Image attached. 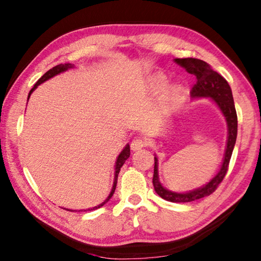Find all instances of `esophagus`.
I'll return each mask as SVG.
<instances>
[{"label":"esophagus","instance_id":"34e87169","mask_svg":"<svg viewBox=\"0 0 261 261\" xmlns=\"http://www.w3.org/2000/svg\"><path fill=\"white\" fill-rule=\"evenodd\" d=\"M145 145H146V143L143 138H135L131 141V149L132 151H138V149L143 148Z\"/></svg>","mask_w":261,"mask_h":261}]
</instances>
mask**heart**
<instances>
[{
	"label": "heart",
	"instance_id": "heart-1",
	"mask_svg": "<svg viewBox=\"0 0 261 261\" xmlns=\"http://www.w3.org/2000/svg\"><path fill=\"white\" fill-rule=\"evenodd\" d=\"M154 84H155V87L159 88V90H165V88L168 86V79L162 76V74H159L156 76L155 81H154ZM185 94V90L182 85H175L173 88L170 90L169 96L173 101H179L183 98Z\"/></svg>",
	"mask_w": 261,
	"mask_h": 261
}]
</instances>
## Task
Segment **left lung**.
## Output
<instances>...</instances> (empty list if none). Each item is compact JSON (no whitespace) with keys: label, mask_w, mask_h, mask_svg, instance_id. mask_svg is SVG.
I'll use <instances>...</instances> for the list:
<instances>
[{"label":"left lung","mask_w":261,"mask_h":261,"mask_svg":"<svg viewBox=\"0 0 261 261\" xmlns=\"http://www.w3.org/2000/svg\"><path fill=\"white\" fill-rule=\"evenodd\" d=\"M174 61L187 70L189 73L194 74L197 77L196 85L192 87L191 92H190L191 98H210L218 106L220 112L222 113L224 118H226L228 126L227 146L226 151H224L222 165H221L218 173L213 176V178H211L210 182H207L200 188L191 190L189 192H175L163 187L160 182V178H159L158 156L154 155L153 185L155 192L162 199L168 201L190 202L197 199H201V198L213 193L216 188H218V185L222 182L224 176H226L229 161H230L237 138V114L235 103H233L232 92L228 82L221 74L214 71L208 63L198 59H191V57H189V59H175Z\"/></svg>","instance_id":"1"}]
</instances>
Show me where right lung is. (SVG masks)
I'll use <instances>...</instances> for the list:
<instances>
[{
	"label": "right lung",
	"instance_id": "right-lung-1",
	"mask_svg": "<svg viewBox=\"0 0 261 261\" xmlns=\"http://www.w3.org/2000/svg\"><path fill=\"white\" fill-rule=\"evenodd\" d=\"M74 67V64H71V63H64V64H59V65H56V67H54V68H51L50 70H48V71L43 74V76L39 79V81L34 84V86H33V88L32 90L30 91V93H29V96H28V101H29V99H30V96H31V94L33 93V91L35 90V88H37L39 85H40V84H42V83H45L46 81H48V79H50V78H53L54 76H56V74H60V73H62V72H64V71H67V70H69V69H71V68H73ZM130 156V146H129V144L127 145H125V147L122 149V152L118 154V156H117V159H116V162H115V176H114V183H113V188H112V191H110V193H109V196L107 197V199H106L103 202H101V204H99L98 206H94L93 208H88V210H79L78 212H83V211H93V210H98V208H100V207H102L106 202H108L109 201V199L110 198L113 197V194H114V192H115V189H116V184H117V177H118V174H120V170H121V168H122V166L124 165V162H125V160H127V158ZM64 210H67V211H70V212H74L76 210H68V208H64ZM77 212V211H76Z\"/></svg>",
	"mask_w": 261,
	"mask_h": 261
}]
</instances>
